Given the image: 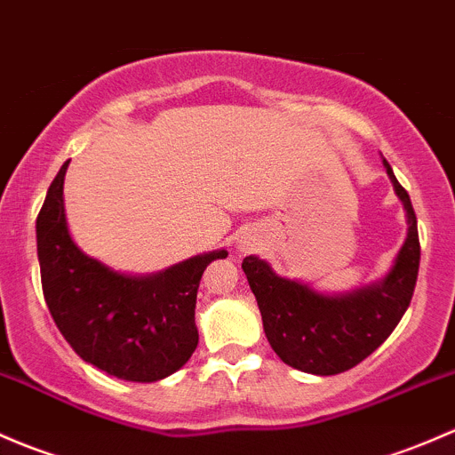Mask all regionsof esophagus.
<instances>
[{
	"mask_svg": "<svg viewBox=\"0 0 455 455\" xmlns=\"http://www.w3.org/2000/svg\"><path fill=\"white\" fill-rule=\"evenodd\" d=\"M256 245H259V238L251 232H243L241 236L236 238V250L241 251V254H250L251 250H256Z\"/></svg>",
	"mask_w": 455,
	"mask_h": 455,
	"instance_id": "esophagus-1",
	"label": "esophagus"
}]
</instances>
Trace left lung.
<instances>
[{"mask_svg": "<svg viewBox=\"0 0 455 455\" xmlns=\"http://www.w3.org/2000/svg\"><path fill=\"white\" fill-rule=\"evenodd\" d=\"M407 217V238L386 278L341 296H326L298 280L283 278L259 256L243 271L259 302L262 329L287 366L308 374H339L372 355L396 329L419 278L420 243L407 190L383 159Z\"/></svg>", "mask_w": 455, "mask_h": 455, "instance_id": "1", "label": "left lung"}]
</instances>
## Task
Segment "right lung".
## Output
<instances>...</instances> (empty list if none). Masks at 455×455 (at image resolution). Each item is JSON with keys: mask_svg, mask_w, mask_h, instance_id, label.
<instances>
[{"mask_svg": "<svg viewBox=\"0 0 455 455\" xmlns=\"http://www.w3.org/2000/svg\"><path fill=\"white\" fill-rule=\"evenodd\" d=\"M65 162L36 217V254L45 304L83 362L124 381L153 383L177 372L199 344V280L226 250L151 275H126L87 256L65 221Z\"/></svg>", "mask_w": 455, "mask_h": 455, "instance_id": "right-lung-1", "label": "right lung"}]
</instances>
